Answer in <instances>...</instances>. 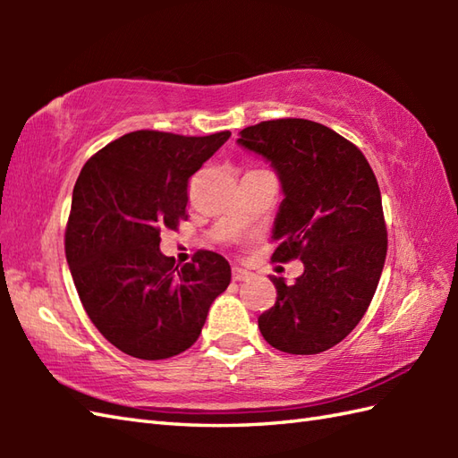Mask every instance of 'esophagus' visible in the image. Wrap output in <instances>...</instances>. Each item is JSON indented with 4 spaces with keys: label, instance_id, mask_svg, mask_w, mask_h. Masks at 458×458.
<instances>
[{
    "label": "esophagus",
    "instance_id": "esophagus-1",
    "mask_svg": "<svg viewBox=\"0 0 458 458\" xmlns=\"http://www.w3.org/2000/svg\"><path fill=\"white\" fill-rule=\"evenodd\" d=\"M248 277H250V274H248L246 269H242V267L232 269V279H234V281H244Z\"/></svg>",
    "mask_w": 458,
    "mask_h": 458
}]
</instances>
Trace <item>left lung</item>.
I'll return each mask as SVG.
<instances>
[{
	"label": "left lung",
	"mask_w": 458,
	"mask_h": 458,
	"mask_svg": "<svg viewBox=\"0 0 458 458\" xmlns=\"http://www.w3.org/2000/svg\"><path fill=\"white\" fill-rule=\"evenodd\" d=\"M238 143L281 181L271 259L305 266L293 285L271 277L277 301L258 327L281 352H325L352 333L382 276L387 230L376 174L354 143L310 120L250 125Z\"/></svg>",
	"instance_id": "1"
}]
</instances>
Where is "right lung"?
Returning a JSON list of instances; mask_svg holds the SVG:
<instances>
[{
    "label": "right lung",
    "mask_w": 458,
    "mask_h": 458,
    "mask_svg": "<svg viewBox=\"0 0 458 458\" xmlns=\"http://www.w3.org/2000/svg\"><path fill=\"white\" fill-rule=\"evenodd\" d=\"M228 138L131 131L92 155L76 179L66 261L86 315L125 354L184 352L230 285V264L216 251L199 250L174 266L159 250L161 230L189 218V179Z\"/></svg>",
    "instance_id": "obj_1"
}]
</instances>
